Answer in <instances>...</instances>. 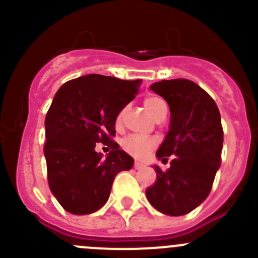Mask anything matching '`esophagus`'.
<instances>
[{
  "instance_id": "obj_1",
  "label": "esophagus",
  "mask_w": 258,
  "mask_h": 258,
  "mask_svg": "<svg viewBox=\"0 0 258 258\" xmlns=\"http://www.w3.org/2000/svg\"><path fill=\"white\" fill-rule=\"evenodd\" d=\"M134 167H135V170H141V168H144V167H145V165H144V163H140V162H135Z\"/></svg>"
}]
</instances>
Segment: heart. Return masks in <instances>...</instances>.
<instances>
[{
	"label": "heart",
	"mask_w": 258,
	"mask_h": 258,
	"mask_svg": "<svg viewBox=\"0 0 258 258\" xmlns=\"http://www.w3.org/2000/svg\"><path fill=\"white\" fill-rule=\"evenodd\" d=\"M144 105L147 108L148 112L152 114L156 119L162 118L167 113V105H166V102L163 100H161L160 97H156V96H148V97H146ZM124 112H126V110L123 108L116 116V126H121L122 124ZM155 140L136 136V135H131V136L126 137L122 141V148L127 153L134 156L135 158H139V160L147 157L148 153L155 148Z\"/></svg>",
	"instance_id": "heart-1"
}]
</instances>
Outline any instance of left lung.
Returning a JSON list of instances; mask_svg holds the SVG:
<instances>
[{"label": "left lung", "instance_id": "1", "mask_svg": "<svg viewBox=\"0 0 258 258\" xmlns=\"http://www.w3.org/2000/svg\"><path fill=\"white\" fill-rule=\"evenodd\" d=\"M151 90L167 101L171 111L170 131L156 156L173 158L165 172L155 166L157 179L146 196L165 215H186L207 199L221 165V114L213 98L189 80H163Z\"/></svg>", "mask_w": 258, "mask_h": 258}]
</instances>
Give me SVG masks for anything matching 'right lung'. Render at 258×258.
I'll list each match as a JSON object with an SVG mask.
<instances>
[{
	"label": "right lung",
	"mask_w": 258,
	"mask_h": 258,
	"mask_svg": "<svg viewBox=\"0 0 258 258\" xmlns=\"http://www.w3.org/2000/svg\"><path fill=\"white\" fill-rule=\"evenodd\" d=\"M141 80L86 75L63 83L46 114L48 186L58 204L74 215L100 210L116 175L131 170L134 158L113 141L116 116L139 93ZM111 148L106 159L94 151Z\"/></svg>",
	"instance_id": "right-lung-1"
}]
</instances>
